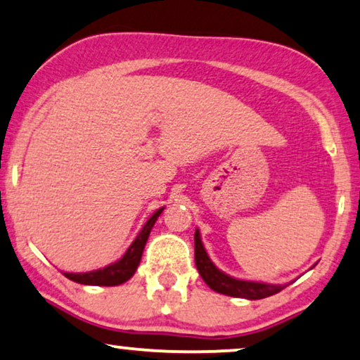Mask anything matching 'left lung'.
<instances>
[{
  "label": "left lung",
  "instance_id": "left-lung-1",
  "mask_svg": "<svg viewBox=\"0 0 360 360\" xmlns=\"http://www.w3.org/2000/svg\"><path fill=\"white\" fill-rule=\"evenodd\" d=\"M194 260L195 266H198L199 270V275L202 276L205 285H207L210 290L217 291V293L233 296V298L262 300L266 298V296L280 293V291L285 288L283 285H270L260 283V281L238 280V278L229 276L227 273L220 271L209 258L207 252H205L198 229H195L194 233Z\"/></svg>",
  "mask_w": 360,
  "mask_h": 360
}]
</instances>
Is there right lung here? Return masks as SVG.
<instances>
[{
    "label": "right lung",
    "instance_id": "1",
    "mask_svg": "<svg viewBox=\"0 0 360 360\" xmlns=\"http://www.w3.org/2000/svg\"><path fill=\"white\" fill-rule=\"evenodd\" d=\"M162 210H165V207L158 209L156 212L148 219V222L143 225L140 233H138L135 240H133L131 245L128 247V250L124 252V255L120 258L118 262H115L112 265L105 268H100V270L87 273H64V275L69 278V280L75 281V283L94 286H117L124 283V281H128L133 275H135L136 268L140 265L148 237H150L153 225H155Z\"/></svg>",
    "mask_w": 360,
    "mask_h": 360
}]
</instances>
